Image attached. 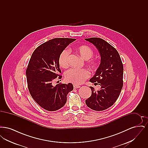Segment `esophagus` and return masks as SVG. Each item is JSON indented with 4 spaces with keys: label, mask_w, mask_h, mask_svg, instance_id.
Listing matches in <instances>:
<instances>
[{
    "label": "esophagus",
    "mask_w": 148,
    "mask_h": 148,
    "mask_svg": "<svg viewBox=\"0 0 148 148\" xmlns=\"http://www.w3.org/2000/svg\"><path fill=\"white\" fill-rule=\"evenodd\" d=\"M80 87V86H79V85H74V89L79 88Z\"/></svg>",
    "instance_id": "1"
}]
</instances>
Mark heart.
Wrapping results in <instances>:
<instances>
[{"label": "heart", "instance_id": "heart-1", "mask_svg": "<svg viewBox=\"0 0 148 148\" xmlns=\"http://www.w3.org/2000/svg\"><path fill=\"white\" fill-rule=\"evenodd\" d=\"M75 50L80 56L85 60L90 59L93 56V51L91 48L87 45H80L75 48ZM69 51L68 49L64 50L59 58V64L60 67L65 68L68 65V57ZM89 65L92 68H95L97 62L91 60L89 62ZM89 72L85 69H74L71 68L65 73L66 80L75 85L82 84L86 79L89 77Z\"/></svg>", "mask_w": 148, "mask_h": 148}]
</instances>
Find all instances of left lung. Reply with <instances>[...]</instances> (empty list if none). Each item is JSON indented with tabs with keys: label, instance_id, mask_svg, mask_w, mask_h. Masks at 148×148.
Listing matches in <instances>:
<instances>
[{
	"label": "left lung",
	"instance_id": "left-lung-1",
	"mask_svg": "<svg viewBox=\"0 0 148 148\" xmlns=\"http://www.w3.org/2000/svg\"><path fill=\"white\" fill-rule=\"evenodd\" d=\"M85 40L97 48L101 57L98 68L89 80L98 83L101 88L95 91L90 86L92 95L85 103L94 110L102 111L113 106L119 96L123 85V65L118 51L104 40L99 38Z\"/></svg>",
	"mask_w": 148,
	"mask_h": 148
}]
</instances>
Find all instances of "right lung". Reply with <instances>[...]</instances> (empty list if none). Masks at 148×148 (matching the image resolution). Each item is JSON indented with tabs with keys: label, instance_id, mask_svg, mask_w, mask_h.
<instances>
[{
	"label": "right lung",
	"instance_id": "right-lung-1",
	"mask_svg": "<svg viewBox=\"0 0 148 148\" xmlns=\"http://www.w3.org/2000/svg\"><path fill=\"white\" fill-rule=\"evenodd\" d=\"M75 39L54 38L39 45L33 53L26 71L29 91L43 109L56 111L66 102L67 94L73 90L71 83L53 86V80L61 73L59 58L62 52Z\"/></svg>",
	"mask_w": 148,
	"mask_h": 148
}]
</instances>
